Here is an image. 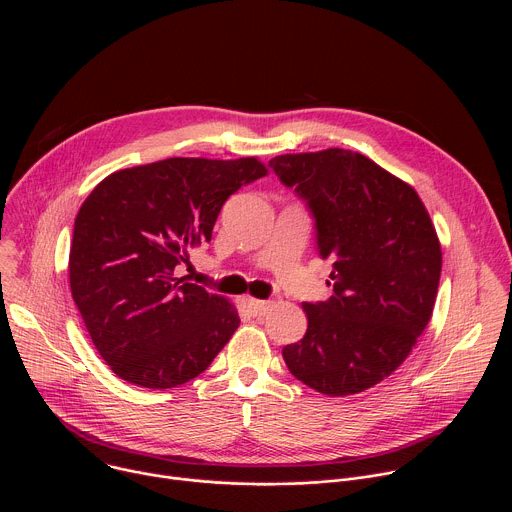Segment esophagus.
I'll return each mask as SVG.
<instances>
[{"instance_id":"1","label":"esophagus","mask_w":512,"mask_h":512,"mask_svg":"<svg viewBox=\"0 0 512 512\" xmlns=\"http://www.w3.org/2000/svg\"><path fill=\"white\" fill-rule=\"evenodd\" d=\"M245 306H247V310H249L253 316H263V314L269 310L271 302L255 300V298H245Z\"/></svg>"}]
</instances>
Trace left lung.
<instances>
[{
    "label": "left lung",
    "mask_w": 512,
    "mask_h": 512,
    "mask_svg": "<svg viewBox=\"0 0 512 512\" xmlns=\"http://www.w3.org/2000/svg\"><path fill=\"white\" fill-rule=\"evenodd\" d=\"M269 166L306 200L318 251L334 261V294L304 302L306 336L283 346V360L322 395L367 391L401 367L431 318L442 273L435 227L417 192L362 154L330 148Z\"/></svg>",
    "instance_id": "8db88e82"
}]
</instances>
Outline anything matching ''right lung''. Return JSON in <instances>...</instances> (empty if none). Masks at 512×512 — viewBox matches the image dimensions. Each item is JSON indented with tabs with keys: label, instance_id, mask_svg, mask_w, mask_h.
Masks as SVG:
<instances>
[{
	"label": "right lung",
	"instance_id": "1",
	"mask_svg": "<svg viewBox=\"0 0 512 512\" xmlns=\"http://www.w3.org/2000/svg\"><path fill=\"white\" fill-rule=\"evenodd\" d=\"M265 174L257 158H168L113 172L87 196L72 233L70 291L117 377L172 389L204 373L231 340L235 306L178 277V265L210 241L227 198Z\"/></svg>",
	"mask_w": 512,
	"mask_h": 512
}]
</instances>
